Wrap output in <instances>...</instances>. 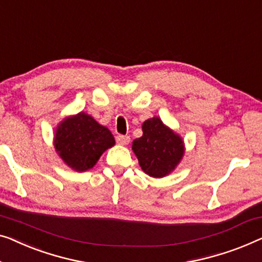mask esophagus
I'll return each instance as SVG.
<instances>
[{
	"label": "esophagus",
	"instance_id": "1",
	"mask_svg": "<svg viewBox=\"0 0 262 262\" xmlns=\"http://www.w3.org/2000/svg\"><path fill=\"white\" fill-rule=\"evenodd\" d=\"M117 143L120 144V145H127L130 143V137L128 136H123V135H118L116 137Z\"/></svg>",
	"mask_w": 262,
	"mask_h": 262
}]
</instances>
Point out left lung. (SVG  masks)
<instances>
[{
    "mask_svg": "<svg viewBox=\"0 0 262 262\" xmlns=\"http://www.w3.org/2000/svg\"><path fill=\"white\" fill-rule=\"evenodd\" d=\"M143 136L132 142V150L145 173L161 178L175 170L184 155L183 139L158 117L145 120Z\"/></svg>",
    "mask_w": 262,
    "mask_h": 262,
    "instance_id": "1",
    "label": "left lung"
}]
</instances>
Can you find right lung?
I'll return each instance as SVG.
<instances>
[{
    "mask_svg": "<svg viewBox=\"0 0 262 262\" xmlns=\"http://www.w3.org/2000/svg\"><path fill=\"white\" fill-rule=\"evenodd\" d=\"M115 144L111 131L85 112L63 119L54 135L56 152L71 169L79 172L92 169L101 155Z\"/></svg>",
    "mask_w": 262,
    "mask_h": 262,
    "instance_id": "1",
    "label": "right lung"
}]
</instances>
